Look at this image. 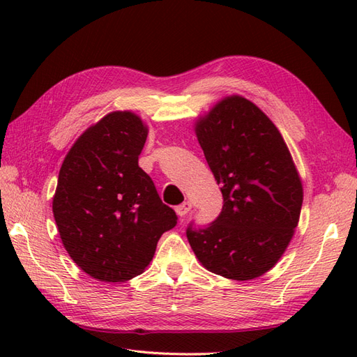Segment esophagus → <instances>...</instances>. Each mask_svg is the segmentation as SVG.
<instances>
[{
	"label": "esophagus",
	"instance_id": "obj_1",
	"mask_svg": "<svg viewBox=\"0 0 357 357\" xmlns=\"http://www.w3.org/2000/svg\"><path fill=\"white\" fill-rule=\"evenodd\" d=\"M190 210H192V202H188V201L179 204V206H176V208H174V211H176L179 216H185Z\"/></svg>",
	"mask_w": 357,
	"mask_h": 357
}]
</instances>
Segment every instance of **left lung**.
Segmentation results:
<instances>
[{
  "mask_svg": "<svg viewBox=\"0 0 357 357\" xmlns=\"http://www.w3.org/2000/svg\"><path fill=\"white\" fill-rule=\"evenodd\" d=\"M195 132L224 206L211 224L188 225L187 239L216 275L262 276L290 244L304 199L287 144L268 116L242 96L218 102Z\"/></svg>",
  "mask_w": 357,
  "mask_h": 357,
  "instance_id": "8db88e82",
  "label": "left lung"
}]
</instances>
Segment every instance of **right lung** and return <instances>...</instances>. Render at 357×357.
<instances>
[{
    "mask_svg": "<svg viewBox=\"0 0 357 357\" xmlns=\"http://www.w3.org/2000/svg\"><path fill=\"white\" fill-rule=\"evenodd\" d=\"M146 139L139 116L112 112L79 136L59 170L52 206L59 236L75 264L104 282L141 275L178 222L138 165Z\"/></svg>",
    "mask_w": 357,
    "mask_h": 357,
    "instance_id": "1",
    "label": "right lung"
}]
</instances>
